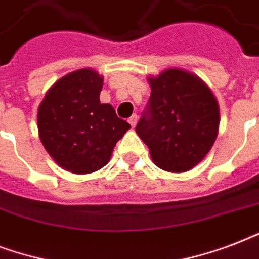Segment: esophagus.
I'll return each instance as SVG.
<instances>
[{"label": "esophagus", "instance_id": "esophagus-1", "mask_svg": "<svg viewBox=\"0 0 259 259\" xmlns=\"http://www.w3.org/2000/svg\"><path fill=\"white\" fill-rule=\"evenodd\" d=\"M137 119H138L137 114H133V115H132V117H130L129 119H127V122H129L132 127H134V126L137 125Z\"/></svg>", "mask_w": 259, "mask_h": 259}]
</instances>
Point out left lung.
<instances>
[{"instance_id":"left-lung-1","label":"left lung","mask_w":259,"mask_h":259,"mask_svg":"<svg viewBox=\"0 0 259 259\" xmlns=\"http://www.w3.org/2000/svg\"><path fill=\"white\" fill-rule=\"evenodd\" d=\"M149 102L136 132L158 168L189 170L205 157L218 136L217 99L197 76L177 68L149 78Z\"/></svg>"}]
</instances>
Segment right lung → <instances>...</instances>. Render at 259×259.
<instances>
[{
  "label": "right lung",
  "mask_w": 259,
  "mask_h": 259,
  "mask_svg": "<svg viewBox=\"0 0 259 259\" xmlns=\"http://www.w3.org/2000/svg\"><path fill=\"white\" fill-rule=\"evenodd\" d=\"M103 79L83 68L66 75L38 107L40 140L64 169L84 175L109 162L115 144L130 129L109 103H101Z\"/></svg>",
  "instance_id": "add662e5"
}]
</instances>
